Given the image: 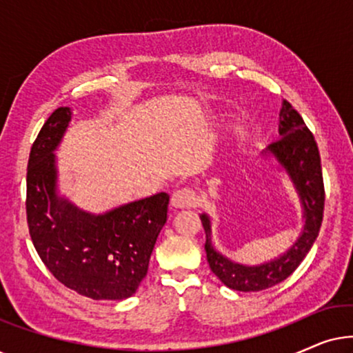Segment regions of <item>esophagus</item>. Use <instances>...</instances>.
I'll list each match as a JSON object with an SVG mask.
<instances>
[{
	"label": "esophagus",
	"instance_id": "esophagus-1",
	"mask_svg": "<svg viewBox=\"0 0 353 353\" xmlns=\"http://www.w3.org/2000/svg\"><path fill=\"white\" fill-rule=\"evenodd\" d=\"M172 205L175 209H190L196 205V192L191 188H180L173 191L172 194Z\"/></svg>",
	"mask_w": 353,
	"mask_h": 353
}]
</instances>
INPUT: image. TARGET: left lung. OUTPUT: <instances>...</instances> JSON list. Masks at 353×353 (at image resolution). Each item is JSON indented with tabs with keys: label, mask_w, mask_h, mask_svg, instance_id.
I'll return each instance as SVG.
<instances>
[{
	"label": "left lung",
	"mask_w": 353,
	"mask_h": 353,
	"mask_svg": "<svg viewBox=\"0 0 353 353\" xmlns=\"http://www.w3.org/2000/svg\"><path fill=\"white\" fill-rule=\"evenodd\" d=\"M262 156L273 157L278 170H283L288 175L301 202L303 226L296 243L286 252L268 262L245 265L234 262L215 249L212 241L210 216L201 214L210 270L225 286L241 292L263 291L292 274L316 241L325 209V186L316 141L301 114L288 101H283L279 110L278 139L265 149Z\"/></svg>",
	"instance_id": "8db88e82"
}]
</instances>
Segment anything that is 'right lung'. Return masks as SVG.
I'll return each instance as SVG.
<instances>
[{
    "label": "right lung",
    "mask_w": 353,
    "mask_h": 353,
    "mask_svg": "<svg viewBox=\"0 0 353 353\" xmlns=\"http://www.w3.org/2000/svg\"><path fill=\"white\" fill-rule=\"evenodd\" d=\"M70 120V108L56 109L32 146L27 167L28 231L57 281L94 301H123L137 292L148 274L170 196L157 192L93 214L59 194L54 152Z\"/></svg>",
    "instance_id": "right-lung-1"
}]
</instances>
